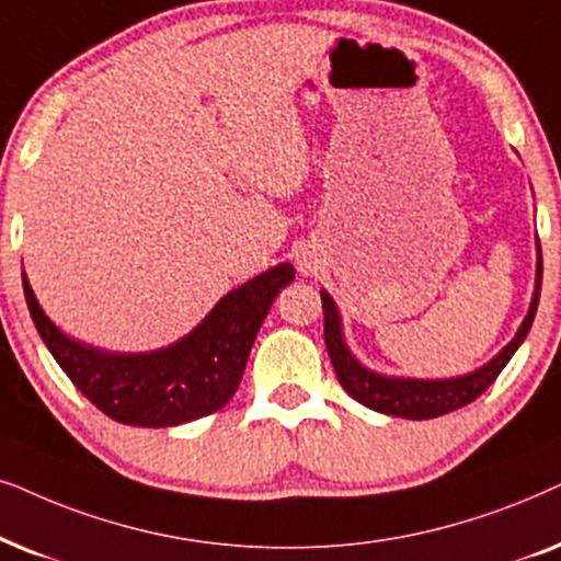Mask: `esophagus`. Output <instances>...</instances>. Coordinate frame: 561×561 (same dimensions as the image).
<instances>
[{
    "mask_svg": "<svg viewBox=\"0 0 561 561\" xmlns=\"http://www.w3.org/2000/svg\"><path fill=\"white\" fill-rule=\"evenodd\" d=\"M310 261H305V259H300V272H305V274H308L310 272Z\"/></svg>",
    "mask_w": 561,
    "mask_h": 561,
    "instance_id": "34e87169",
    "label": "esophagus"
}]
</instances>
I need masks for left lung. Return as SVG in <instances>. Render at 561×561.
<instances>
[{"mask_svg":"<svg viewBox=\"0 0 561 561\" xmlns=\"http://www.w3.org/2000/svg\"><path fill=\"white\" fill-rule=\"evenodd\" d=\"M541 274H543V264H541V243H539V266H536V293L531 300V310H528L524 325L518 328L515 339L507 343V346L500 351L490 364H484L482 369L472 371V375L457 377V379H433V382L431 379L379 377L375 371L364 369L362 364L348 354V348L343 346L339 310H335L331 297L323 293L320 295V300H323V316H325L323 333H325V348H328V356H331L335 377H339L343 390H346L356 402H362V405L379 410V413H387V415L410 417V421H425V417H438V415L451 413V410L465 408L472 400L480 398V394L495 382L500 371L505 369V364L511 362V356L518 351L520 343H524L528 331H531L536 308H539Z\"/></svg>","mask_w":561,"mask_h":561,"instance_id":"1","label":"left lung"}]
</instances>
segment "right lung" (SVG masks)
<instances>
[{
  "label": "right lung",
  "instance_id": "1",
  "mask_svg": "<svg viewBox=\"0 0 561 561\" xmlns=\"http://www.w3.org/2000/svg\"><path fill=\"white\" fill-rule=\"evenodd\" d=\"M295 279L279 264L222 297L210 316L174 346L151 354H107L66 339L37 305L27 276L30 318L58 367L112 421L167 428L220 410L241 385L251 346L274 297Z\"/></svg>",
  "mask_w": 561,
  "mask_h": 561
}]
</instances>
